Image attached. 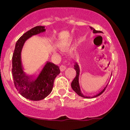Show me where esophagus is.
<instances>
[{"label":"esophagus","mask_w":130,"mask_h":130,"mask_svg":"<svg viewBox=\"0 0 130 130\" xmlns=\"http://www.w3.org/2000/svg\"><path fill=\"white\" fill-rule=\"evenodd\" d=\"M66 69V67L64 65H61L60 66V70L61 71H63L64 70Z\"/></svg>","instance_id":"esophagus-1"}]
</instances>
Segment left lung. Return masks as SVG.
Wrapping results in <instances>:
<instances>
[{
  "instance_id": "8db88e82",
  "label": "left lung",
  "mask_w": 130,
  "mask_h": 130,
  "mask_svg": "<svg viewBox=\"0 0 130 130\" xmlns=\"http://www.w3.org/2000/svg\"><path fill=\"white\" fill-rule=\"evenodd\" d=\"M90 29L92 30H93V32L95 33V34H96V33H101V31L100 30H96L95 29H93V27H90ZM74 70H76V77H74V79L73 80L72 83H71V88L73 89V90L74 92L76 93L77 95H79V96H82V97H84V98H94V97H96V96H99V95H100L101 94H102L104 92V91L105 90V89H106L107 86H108V84H107L106 86V87L104 88L102 90H101V92H100L99 93H98L97 95H95V96H92V97H90V96H84V95H83V93H81V91H80V86H79V72H80V70H79V65L77 63H75V65H74ZM112 75V74H111Z\"/></svg>"
}]
</instances>
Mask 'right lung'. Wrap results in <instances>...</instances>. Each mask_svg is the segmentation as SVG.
<instances>
[{"label": "right lung", "mask_w": 130, "mask_h": 130, "mask_svg": "<svg viewBox=\"0 0 130 130\" xmlns=\"http://www.w3.org/2000/svg\"><path fill=\"white\" fill-rule=\"evenodd\" d=\"M44 26H36L24 34L16 43L12 57V76L16 89L23 97L32 101L44 99L51 93L54 82L60 71L57 65L47 62L36 79L27 76L22 70L21 51L25 41L33 35L44 32Z\"/></svg>", "instance_id": "right-lung-1"}]
</instances>
